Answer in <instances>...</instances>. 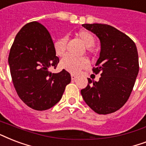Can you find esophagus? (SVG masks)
Here are the masks:
<instances>
[{"instance_id": "esophagus-1", "label": "esophagus", "mask_w": 146, "mask_h": 146, "mask_svg": "<svg viewBox=\"0 0 146 146\" xmlns=\"http://www.w3.org/2000/svg\"><path fill=\"white\" fill-rule=\"evenodd\" d=\"M77 78V76L76 75H74V74H71V79L73 80H76Z\"/></svg>"}]
</instances>
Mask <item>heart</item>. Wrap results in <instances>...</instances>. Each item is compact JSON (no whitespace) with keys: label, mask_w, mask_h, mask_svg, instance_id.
Segmentation results:
<instances>
[{"label":"heart","mask_w":146,"mask_h":146,"mask_svg":"<svg viewBox=\"0 0 146 146\" xmlns=\"http://www.w3.org/2000/svg\"><path fill=\"white\" fill-rule=\"evenodd\" d=\"M78 36L82 40L86 47L90 48L94 46L95 38L91 33L86 31H81L78 33ZM67 38L63 37L57 40L54 43V50L56 54L59 56H63L66 52ZM88 65L87 60L84 57H74L70 55H66L60 63L61 68L71 73L76 74Z\"/></svg>","instance_id":"heart-1"}]
</instances>
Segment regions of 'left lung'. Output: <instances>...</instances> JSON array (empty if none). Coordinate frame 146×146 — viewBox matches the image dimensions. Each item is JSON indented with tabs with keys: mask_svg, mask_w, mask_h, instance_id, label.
<instances>
[{
	"mask_svg": "<svg viewBox=\"0 0 146 146\" xmlns=\"http://www.w3.org/2000/svg\"><path fill=\"white\" fill-rule=\"evenodd\" d=\"M82 26L100 39L101 50L93 72L101 76L98 82L88 78L81 95L95 113H114L127 102L135 84L139 69L137 48L132 39L110 25Z\"/></svg>",
	"mask_w": 146,
	"mask_h": 146,
	"instance_id": "8db88e82",
	"label": "left lung"
}]
</instances>
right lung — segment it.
Segmentation results:
<instances>
[{
	"label": "right lung",
	"instance_id": "right-lung-1",
	"mask_svg": "<svg viewBox=\"0 0 146 146\" xmlns=\"http://www.w3.org/2000/svg\"><path fill=\"white\" fill-rule=\"evenodd\" d=\"M54 44L47 29L33 21L24 25L17 34L9 53L11 78L17 95L33 110L43 111L60 100L70 74L65 70L49 71L59 63Z\"/></svg>",
	"mask_w": 146,
	"mask_h": 146
}]
</instances>
